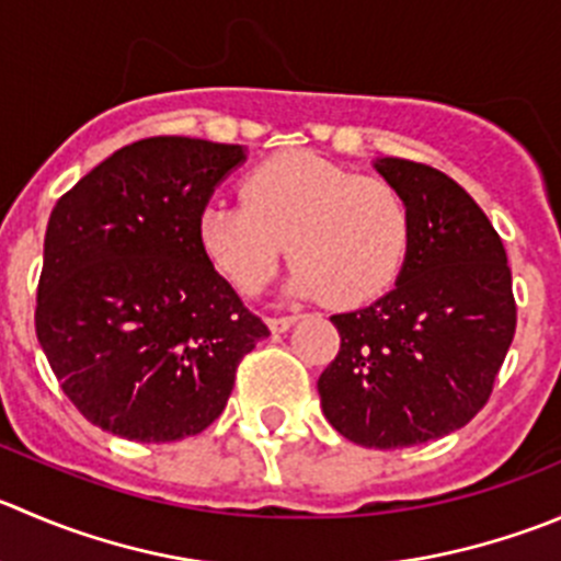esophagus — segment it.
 I'll use <instances>...</instances> for the list:
<instances>
[{
    "instance_id": "1",
    "label": "esophagus",
    "mask_w": 561,
    "mask_h": 561,
    "mask_svg": "<svg viewBox=\"0 0 561 561\" xmlns=\"http://www.w3.org/2000/svg\"><path fill=\"white\" fill-rule=\"evenodd\" d=\"M296 320H298V314H274V318H268V329L274 331V334H282V331L290 329Z\"/></svg>"
}]
</instances>
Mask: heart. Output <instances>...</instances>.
Listing matches in <instances>:
<instances>
[{
    "label": "heart",
    "instance_id": "heart-1",
    "mask_svg": "<svg viewBox=\"0 0 561 561\" xmlns=\"http://www.w3.org/2000/svg\"><path fill=\"white\" fill-rule=\"evenodd\" d=\"M241 197L205 205L197 236L210 263L247 296L268 285L287 241L293 296H325L336 307L383 296L411 257L405 194L323 156L293 150L265 159L243 175Z\"/></svg>",
    "mask_w": 561,
    "mask_h": 561
}]
</instances>
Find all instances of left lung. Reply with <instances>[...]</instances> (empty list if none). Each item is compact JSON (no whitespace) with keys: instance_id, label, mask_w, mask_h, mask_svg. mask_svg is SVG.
Listing matches in <instances>:
<instances>
[{"instance_id":"8db88e82","label":"left lung","mask_w":561,"mask_h":561,"mask_svg":"<svg viewBox=\"0 0 561 561\" xmlns=\"http://www.w3.org/2000/svg\"><path fill=\"white\" fill-rule=\"evenodd\" d=\"M375 170L411 205V257L394 290L331 314L340 353L318 391L347 442L402 449L482 411L515 334L513 274L499 232L453 178L405 159Z\"/></svg>"}]
</instances>
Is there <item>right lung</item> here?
<instances>
[{
    "mask_svg": "<svg viewBox=\"0 0 561 561\" xmlns=\"http://www.w3.org/2000/svg\"><path fill=\"white\" fill-rule=\"evenodd\" d=\"M241 145L150 136L57 199L35 331L59 386L101 431L139 444L197 436L268 336L214 268L197 221Z\"/></svg>",
    "mask_w": 561,
    "mask_h": 561,
    "instance_id": "add662e5",
    "label": "right lung"
}]
</instances>
